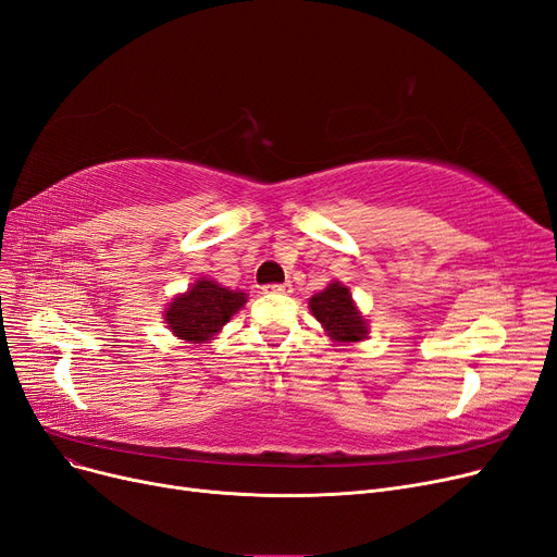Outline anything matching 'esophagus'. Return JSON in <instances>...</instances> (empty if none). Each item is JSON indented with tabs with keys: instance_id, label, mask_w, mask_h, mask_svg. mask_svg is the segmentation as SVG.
<instances>
[{
	"instance_id": "esophagus-1",
	"label": "esophagus",
	"mask_w": 557,
	"mask_h": 557,
	"mask_svg": "<svg viewBox=\"0 0 557 557\" xmlns=\"http://www.w3.org/2000/svg\"><path fill=\"white\" fill-rule=\"evenodd\" d=\"M263 294H292V284H265Z\"/></svg>"
}]
</instances>
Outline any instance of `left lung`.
<instances>
[{"mask_svg":"<svg viewBox=\"0 0 557 557\" xmlns=\"http://www.w3.org/2000/svg\"><path fill=\"white\" fill-rule=\"evenodd\" d=\"M309 309L325 327L327 336H332V342L355 344L369 336L367 319L361 317L357 305L352 302L350 288L342 282H330L321 294L309 300Z\"/></svg>","mask_w":557,"mask_h":557,"instance_id":"1","label":"left lung"}]
</instances>
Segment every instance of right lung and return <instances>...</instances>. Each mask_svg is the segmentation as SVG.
I'll list each match as a JSON object with an SVG mask.
<instances>
[{
  "label": "right lung",
  "mask_w": 557,
  "mask_h": 557,
  "mask_svg": "<svg viewBox=\"0 0 557 557\" xmlns=\"http://www.w3.org/2000/svg\"><path fill=\"white\" fill-rule=\"evenodd\" d=\"M246 302L248 296L244 292H232L219 282L200 277L186 294L168 305L163 317L175 336L188 344H207Z\"/></svg>",
  "instance_id": "1"
}]
</instances>
